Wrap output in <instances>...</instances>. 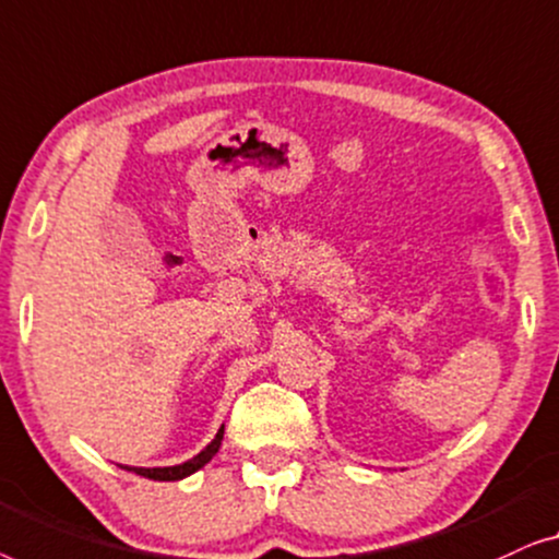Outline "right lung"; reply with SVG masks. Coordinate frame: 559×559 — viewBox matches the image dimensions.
I'll return each instance as SVG.
<instances>
[{"label": "right lung", "mask_w": 559, "mask_h": 559, "mask_svg": "<svg viewBox=\"0 0 559 559\" xmlns=\"http://www.w3.org/2000/svg\"><path fill=\"white\" fill-rule=\"evenodd\" d=\"M223 433H225V426L217 430V436L210 440L207 445L202 448V451L194 455V459L179 463V466H164V468H139V466H123L126 471H133V474L139 476H146V478H154V481H179V478H187L192 476L194 471H200L204 463L212 461V455L219 451V443H223Z\"/></svg>", "instance_id": "add662e5"}]
</instances>
